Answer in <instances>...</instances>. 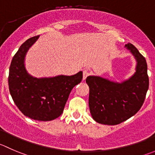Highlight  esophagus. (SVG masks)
<instances>
[{
    "instance_id": "esophagus-1",
    "label": "esophagus",
    "mask_w": 155,
    "mask_h": 155,
    "mask_svg": "<svg viewBox=\"0 0 155 155\" xmlns=\"http://www.w3.org/2000/svg\"><path fill=\"white\" fill-rule=\"evenodd\" d=\"M90 75V71L88 70H83V79H86V77Z\"/></svg>"
}]
</instances>
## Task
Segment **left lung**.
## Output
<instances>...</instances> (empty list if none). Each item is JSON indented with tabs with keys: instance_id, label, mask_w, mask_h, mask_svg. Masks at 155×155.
Listing matches in <instances>:
<instances>
[{
	"instance_id": "obj_1",
	"label": "left lung",
	"mask_w": 155,
	"mask_h": 155,
	"mask_svg": "<svg viewBox=\"0 0 155 155\" xmlns=\"http://www.w3.org/2000/svg\"><path fill=\"white\" fill-rule=\"evenodd\" d=\"M136 61V72L127 80L114 82L97 76H89L85 81L89 87L90 113L97 123L117 125L134 116L140 110L148 89L145 58L133 45H125Z\"/></svg>"
}]
</instances>
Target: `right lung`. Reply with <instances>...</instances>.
I'll use <instances>...</instances> for the list:
<instances>
[{"instance_id": "right-lung-1", "label": "right lung", "mask_w": 155, "mask_h": 155, "mask_svg": "<svg viewBox=\"0 0 155 155\" xmlns=\"http://www.w3.org/2000/svg\"><path fill=\"white\" fill-rule=\"evenodd\" d=\"M39 36L30 38L19 47L9 70L8 84L15 104L25 116L39 121L59 117L73 87L80 83L82 72L73 76L36 78L27 72L25 58Z\"/></svg>"}]
</instances>
